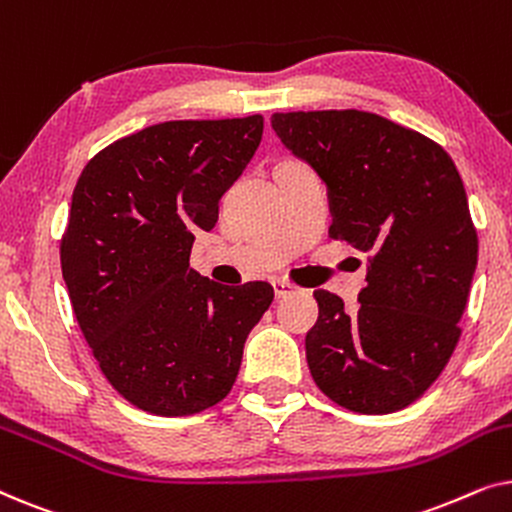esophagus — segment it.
<instances>
[{
  "instance_id": "34e87169",
  "label": "esophagus",
  "mask_w": 512,
  "mask_h": 512,
  "mask_svg": "<svg viewBox=\"0 0 512 512\" xmlns=\"http://www.w3.org/2000/svg\"><path fill=\"white\" fill-rule=\"evenodd\" d=\"M272 286H275V296L277 298H286V296H291V293L298 291V286L291 284V282H286V279H275V282H272Z\"/></svg>"
}]
</instances>
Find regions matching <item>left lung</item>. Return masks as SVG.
<instances>
[{"instance_id": "1", "label": "left lung", "mask_w": 512, "mask_h": 512, "mask_svg": "<svg viewBox=\"0 0 512 512\" xmlns=\"http://www.w3.org/2000/svg\"><path fill=\"white\" fill-rule=\"evenodd\" d=\"M272 130L324 179L333 240L368 256L354 312L314 291L319 319L305 338L314 382L361 415L403 410L450 361L478 265L457 167L433 139L368 111L272 114Z\"/></svg>"}]
</instances>
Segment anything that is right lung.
<instances>
[{"instance_id": "1", "label": "right lung", "mask_w": 512, "mask_h": 512, "mask_svg": "<svg viewBox=\"0 0 512 512\" xmlns=\"http://www.w3.org/2000/svg\"><path fill=\"white\" fill-rule=\"evenodd\" d=\"M261 137V114L158 123L116 139L76 181L62 277L104 377L139 410L186 417L223 401L275 298L268 282L223 286L188 265Z\"/></svg>"}]
</instances>
